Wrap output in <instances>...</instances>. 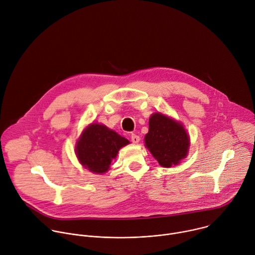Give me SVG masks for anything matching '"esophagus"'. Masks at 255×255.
<instances>
[{"label":"esophagus","mask_w":255,"mask_h":255,"mask_svg":"<svg viewBox=\"0 0 255 255\" xmlns=\"http://www.w3.org/2000/svg\"><path fill=\"white\" fill-rule=\"evenodd\" d=\"M130 139H131V141H132L133 143H137V142L139 141V136L136 135V134H134V133H132L131 136H130Z\"/></svg>","instance_id":"34e87169"}]
</instances>
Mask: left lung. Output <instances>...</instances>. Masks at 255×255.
I'll use <instances>...</instances> for the list:
<instances>
[{"instance_id": "left-lung-1", "label": "left lung", "mask_w": 255, "mask_h": 255, "mask_svg": "<svg viewBox=\"0 0 255 255\" xmlns=\"http://www.w3.org/2000/svg\"><path fill=\"white\" fill-rule=\"evenodd\" d=\"M144 145L162 167L171 168L187 157L190 138L181 123L155 113L148 120Z\"/></svg>"}]
</instances>
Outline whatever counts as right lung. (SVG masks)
<instances>
[{
  "instance_id": "right-lung-1",
  "label": "right lung",
  "mask_w": 255,
  "mask_h": 255,
  "mask_svg": "<svg viewBox=\"0 0 255 255\" xmlns=\"http://www.w3.org/2000/svg\"><path fill=\"white\" fill-rule=\"evenodd\" d=\"M128 143L129 140L115 130L95 123L82 131L76 142L75 152L85 169L95 174H104L109 171L119 150Z\"/></svg>"
}]
</instances>
